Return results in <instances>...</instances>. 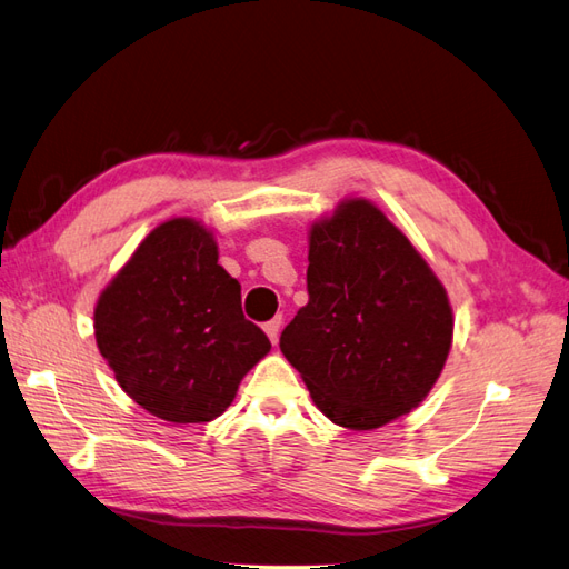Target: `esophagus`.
<instances>
[{
    "instance_id": "34e87169",
    "label": "esophagus",
    "mask_w": 569,
    "mask_h": 569,
    "mask_svg": "<svg viewBox=\"0 0 569 569\" xmlns=\"http://www.w3.org/2000/svg\"><path fill=\"white\" fill-rule=\"evenodd\" d=\"M280 326H282V316L268 320L266 326H263V330H266V335L270 337L272 345H278V340H280Z\"/></svg>"
}]
</instances>
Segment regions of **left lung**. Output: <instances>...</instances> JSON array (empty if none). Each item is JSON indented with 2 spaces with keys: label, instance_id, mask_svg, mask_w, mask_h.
Instances as JSON below:
<instances>
[{
  "label": "left lung",
  "instance_id": "1",
  "mask_svg": "<svg viewBox=\"0 0 569 569\" xmlns=\"http://www.w3.org/2000/svg\"><path fill=\"white\" fill-rule=\"evenodd\" d=\"M309 303L280 337L313 405L351 431L417 409L452 349L442 282L376 203L349 196L309 227Z\"/></svg>",
  "mask_w": 569,
  "mask_h": 569
}]
</instances>
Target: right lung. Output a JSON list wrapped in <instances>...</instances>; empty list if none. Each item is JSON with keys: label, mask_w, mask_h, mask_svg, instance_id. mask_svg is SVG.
Returning <instances> with one entry per match:
<instances>
[{"label": "right lung", "mask_w": 569, "mask_h": 569, "mask_svg": "<svg viewBox=\"0 0 569 569\" xmlns=\"http://www.w3.org/2000/svg\"><path fill=\"white\" fill-rule=\"evenodd\" d=\"M218 258L208 224L164 220L96 301L100 355L119 388L162 421L218 419L270 351L266 332L241 313V284Z\"/></svg>", "instance_id": "obj_1"}]
</instances>
